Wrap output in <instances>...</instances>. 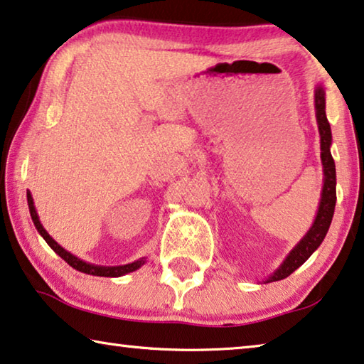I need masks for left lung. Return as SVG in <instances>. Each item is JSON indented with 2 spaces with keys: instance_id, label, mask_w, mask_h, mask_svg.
Returning a JSON list of instances; mask_svg holds the SVG:
<instances>
[{
  "instance_id": "8db88e82",
  "label": "left lung",
  "mask_w": 364,
  "mask_h": 364,
  "mask_svg": "<svg viewBox=\"0 0 364 364\" xmlns=\"http://www.w3.org/2000/svg\"><path fill=\"white\" fill-rule=\"evenodd\" d=\"M314 108H316V121L317 129H319L321 136V161H322V171H324V184H322V193L319 207H317L316 218L311 228L298 241L296 246L288 252V256L284 259L279 267H277L267 279L265 284L269 282L284 280L288 275L295 272V270L308 261L309 256L321 246L324 241L326 235L331 227L333 209H336V186H337V176H336V161L332 159L331 146H332V131L331 124H328L326 117V89L322 84H317L314 89Z\"/></svg>"
}]
</instances>
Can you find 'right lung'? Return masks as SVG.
I'll list each match as a JSON object with an SVG mask.
<instances>
[{"mask_svg": "<svg viewBox=\"0 0 364 364\" xmlns=\"http://www.w3.org/2000/svg\"><path fill=\"white\" fill-rule=\"evenodd\" d=\"M27 204H28V210H31L32 222H33V225H36L37 232L42 235V238L47 241V245L56 252L58 256H60L61 259H65V261L71 265L73 269L79 270V272L97 275V277H121V275H126L129 272H134V270H137L139 267H142L144 264H146V257H141L134 262L124 264V265H97V264H90V262L82 261V259H79L77 256L71 255V252L66 251L65 247L58 245L56 241L48 235L47 230L43 228V225L38 218V213L36 210V205H33V198H32L31 191H27Z\"/></svg>", "mask_w": 364, "mask_h": 364, "instance_id": "add662e5", "label": "right lung"}]
</instances>
